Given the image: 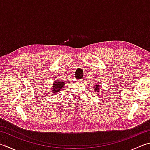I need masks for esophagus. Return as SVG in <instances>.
<instances>
[{"label":"esophagus","mask_w":150,"mask_h":150,"mask_svg":"<svg viewBox=\"0 0 150 150\" xmlns=\"http://www.w3.org/2000/svg\"><path fill=\"white\" fill-rule=\"evenodd\" d=\"M79 81H80V83H83L84 82V80H83V79H82V80H80Z\"/></svg>","instance_id":"1"}]
</instances>
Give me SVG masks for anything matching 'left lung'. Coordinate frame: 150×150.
<instances>
[{"label": "left lung", "mask_w": 150, "mask_h": 150, "mask_svg": "<svg viewBox=\"0 0 150 150\" xmlns=\"http://www.w3.org/2000/svg\"><path fill=\"white\" fill-rule=\"evenodd\" d=\"M93 88H94L95 91L98 92V91H99V90L100 89V85H96V86H95Z\"/></svg>", "instance_id": "8db88e82"}]
</instances>
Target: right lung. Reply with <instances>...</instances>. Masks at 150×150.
Masks as SVG:
<instances>
[{"label":"right lung","instance_id":"obj_1","mask_svg":"<svg viewBox=\"0 0 150 150\" xmlns=\"http://www.w3.org/2000/svg\"><path fill=\"white\" fill-rule=\"evenodd\" d=\"M64 82H62V81H56L55 83H53V86L52 88V92L53 93H58L59 91H60L62 87H63Z\"/></svg>","mask_w":150,"mask_h":150}]
</instances>
